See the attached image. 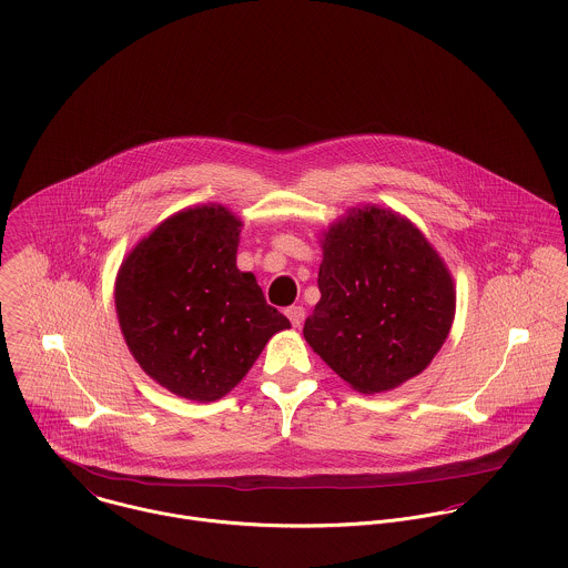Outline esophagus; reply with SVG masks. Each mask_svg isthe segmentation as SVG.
Returning <instances> with one entry per match:
<instances>
[{"instance_id":"obj_1","label":"esophagus","mask_w":568,"mask_h":568,"mask_svg":"<svg viewBox=\"0 0 568 568\" xmlns=\"http://www.w3.org/2000/svg\"><path fill=\"white\" fill-rule=\"evenodd\" d=\"M286 317L291 320V324L300 327V325L304 324V320H306V311H304V306H291L286 311Z\"/></svg>"}]
</instances>
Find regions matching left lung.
Listing matches in <instances>:
<instances>
[{"instance_id": "left-lung-1", "label": "left lung", "mask_w": 568, "mask_h": 568, "mask_svg": "<svg viewBox=\"0 0 568 568\" xmlns=\"http://www.w3.org/2000/svg\"><path fill=\"white\" fill-rule=\"evenodd\" d=\"M322 300L304 324L308 345L354 392L383 394L422 374L455 320L453 275L403 214L363 205L322 236Z\"/></svg>"}]
</instances>
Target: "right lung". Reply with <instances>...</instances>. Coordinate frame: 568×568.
<instances>
[{
    "instance_id": "obj_1",
    "label": "right lung",
    "mask_w": 568,
    "mask_h": 568,
    "mask_svg": "<svg viewBox=\"0 0 568 568\" xmlns=\"http://www.w3.org/2000/svg\"><path fill=\"white\" fill-rule=\"evenodd\" d=\"M243 221L219 203L185 207L131 248L115 277V313L129 352L170 394L227 396L268 338L291 322L236 266Z\"/></svg>"
}]
</instances>
